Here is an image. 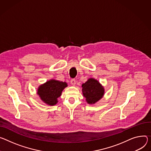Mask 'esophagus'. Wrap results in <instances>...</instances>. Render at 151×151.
Returning a JSON list of instances; mask_svg holds the SVG:
<instances>
[{
  "instance_id": "esophagus-1",
  "label": "esophagus",
  "mask_w": 151,
  "mask_h": 151,
  "mask_svg": "<svg viewBox=\"0 0 151 151\" xmlns=\"http://www.w3.org/2000/svg\"><path fill=\"white\" fill-rule=\"evenodd\" d=\"M70 83L72 86H75L76 84V80L75 79H72L70 81Z\"/></svg>"
}]
</instances>
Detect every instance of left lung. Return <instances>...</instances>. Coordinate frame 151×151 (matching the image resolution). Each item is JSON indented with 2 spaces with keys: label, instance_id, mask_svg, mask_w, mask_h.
I'll list each match as a JSON object with an SVG mask.
<instances>
[{
  "label": "left lung",
  "instance_id": "left-lung-1",
  "mask_svg": "<svg viewBox=\"0 0 151 151\" xmlns=\"http://www.w3.org/2000/svg\"><path fill=\"white\" fill-rule=\"evenodd\" d=\"M84 96L86 97L88 104H92L101 99L104 94V87L99 82L90 78L82 85Z\"/></svg>",
  "mask_w": 151,
  "mask_h": 151
}]
</instances>
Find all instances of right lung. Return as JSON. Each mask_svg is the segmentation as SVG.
Segmentation results:
<instances>
[{
  "instance_id": "right-lung-1",
  "label": "right lung",
  "mask_w": 151,
  "mask_h": 151,
  "mask_svg": "<svg viewBox=\"0 0 151 151\" xmlns=\"http://www.w3.org/2000/svg\"><path fill=\"white\" fill-rule=\"evenodd\" d=\"M67 86L65 82L53 79L40 86L37 93L44 102L50 105H54L58 102L57 99L60 97L62 91Z\"/></svg>"
}]
</instances>
